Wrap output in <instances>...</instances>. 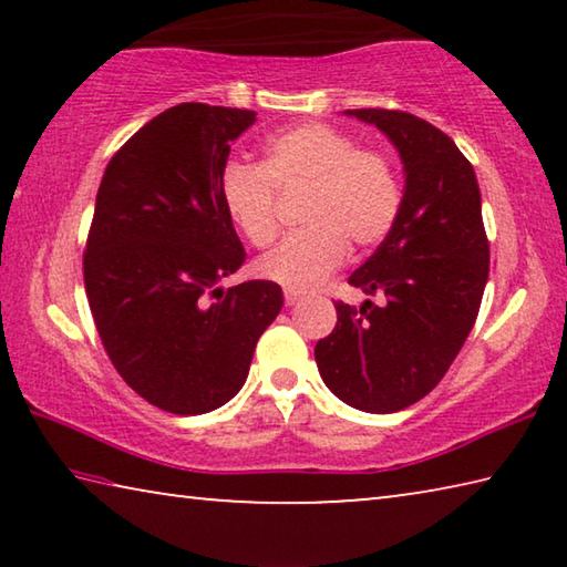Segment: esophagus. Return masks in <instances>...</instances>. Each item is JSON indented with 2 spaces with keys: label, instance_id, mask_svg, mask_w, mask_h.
<instances>
[{
  "label": "esophagus",
  "instance_id": "1",
  "mask_svg": "<svg viewBox=\"0 0 567 567\" xmlns=\"http://www.w3.org/2000/svg\"><path fill=\"white\" fill-rule=\"evenodd\" d=\"M300 300H302L300 292H292V290L285 292V305H287V307H292V305H297Z\"/></svg>",
  "mask_w": 567,
  "mask_h": 567
}]
</instances>
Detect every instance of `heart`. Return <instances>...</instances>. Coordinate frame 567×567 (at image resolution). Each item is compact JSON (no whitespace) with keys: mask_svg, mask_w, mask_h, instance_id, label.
I'll list each match as a JSON object with an SVG mask.
<instances>
[{"mask_svg":"<svg viewBox=\"0 0 567 567\" xmlns=\"http://www.w3.org/2000/svg\"><path fill=\"white\" fill-rule=\"evenodd\" d=\"M262 150L260 165L229 162L219 177L225 213L249 245L267 247L277 235L275 189H307L305 229L255 262L262 280L307 292L338 270L348 245L368 249L390 235L402 187L382 152L360 150L350 134L324 122L275 132Z\"/></svg>","mask_w":567,"mask_h":567,"instance_id":"obj_1","label":"heart"}]
</instances>
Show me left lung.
Segmentation results:
<instances>
[{
	"instance_id": "left-lung-1",
	"label": "left lung",
	"mask_w": 567,
	"mask_h": 567,
	"mask_svg": "<svg viewBox=\"0 0 567 567\" xmlns=\"http://www.w3.org/2000/svg\"><path fill=\"white\" fill-rule=\"evenodd\" d=\"M375 124L405 169L400 215L350 285L382 302H334L338 324L315 344L334 395L362 412H398L427 395L473 330L491 245L475 169L445 132L398 110H348Z\"/></svg>"
}]
</instances>
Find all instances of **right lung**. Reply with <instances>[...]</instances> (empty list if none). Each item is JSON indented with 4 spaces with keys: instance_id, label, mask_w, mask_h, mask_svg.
Masks as SVG:
<instances>
[{
    "instance_id": "1",
    "label": "right lung",
    "mask_w": 567,
    "mask_h": 567,
    "mask_svg": "<svg viewBox=\"0 0 567 567\" xmlns=\"http://www.w3.org/2000/svg\"><path fill=\"white\" fill-rule=\"evenodd\" d=\"M255 112L185 102L110 159L84 252V290L122 380L172 415L223 408L245 385L282 287L219 282L245 247L219 199L229 142Z\"/></svg>"
}]
</instances>
